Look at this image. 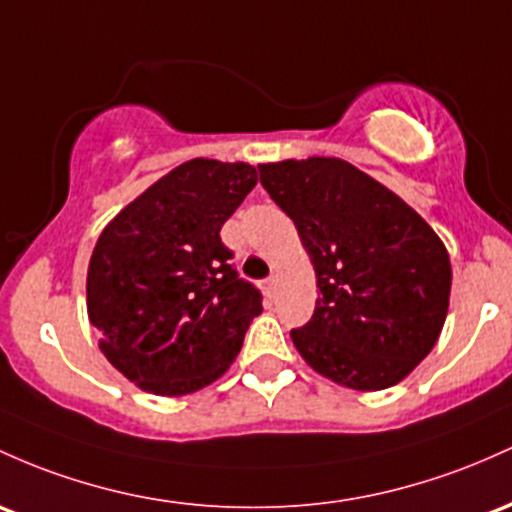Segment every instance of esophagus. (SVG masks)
Masks as SVG:
<instances>
[{
  "mask_svg": "<svg viewBox=\"0 0 512 512\" xmlns=\"http://www.w3.org/2000/svg\"><path fill=\"white\" fill-rule=\"evenodd\" d=\"M265 294L269 296V299H274V296H277V277L265 279Z\"/></svg>",
  "mask_w": 512,
  "mask_h": 512,
  "instance_id": "obj_1",
  "label": "esophagus"
}]
</instances>
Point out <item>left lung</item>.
<instances>
[{
	"mask_svg": "<svg viewBox=\"0 0 512 512\" xmlns=\"http://www.w3.org/2000/svg\"><path fill=\"white\" fill-rule=\"evenodd\" d=\"M316 269L299 355L335 384L381 391L430 355L447 318V247L401 196L340 157L257 165Z\"/></svg>",
	"mask_w": 512,
	"mask_h": 512,
	"instance_id": "obj_1",
	"label": "left lung"
}]
</instances>
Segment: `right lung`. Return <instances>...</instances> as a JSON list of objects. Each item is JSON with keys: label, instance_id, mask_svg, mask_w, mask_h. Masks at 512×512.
Wrapping results in <instances>:
<instances>
[{"label": "right lung", "instance_id": "obj_1", "mask_svg": "<svg viewBox=\"0 0 512 512\" xmlns=\"http://www.w3.org/2000/svg\"><path fill=\"white\" fill-rule=\"evenodd\" d=\"M255 184L247 162L196 157L101 230L87 272L89 323L138 389L194 393L238 357L262 294L230 265L221 228Z\"/></svg>", "mask_w": 512, "mask_h": 512}]
</instances>
